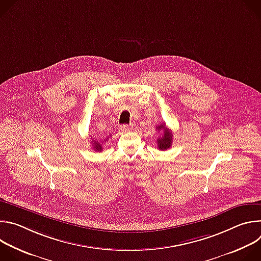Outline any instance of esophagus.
Masks as SVG:
<instances>
[{
  "label": "esophagus",
  "mask_w": 261,
  "mask_h": 261,
  "mask_svg": "<svg viewBox=\"0 0 261 261\" xmlns=\"http://www.w3.org/2000/svg\"><path fill=\"white\" fill-rule=\"evenodd\" d=\"M130 130H131V126H129V125H123V126L121 127V131L124 132V133H126V132L130 131Z\"/></svg>",
  "instance_id": "esophagus-1"
}]
</instances>
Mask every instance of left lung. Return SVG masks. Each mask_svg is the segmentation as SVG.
Listing matches in <instances>:
<instances>
[{"label": "left lung", "mask_w": 261, "mask_h": 261, "mask_svg": "<svg viewBox=\"0 0 261 261\" xmlns=\"http://www.w3.org/2000/svg\"><path fill=\"white\" fill-rule=\"evenodd\" d=\"M156 129H157V131L161 132L160 137H158V139H157L158 148L161 151L168 150L172 143V133L170 132V130L167 127H165L164 124L158 125L156 127Z\"/></svg>", "instance_id": "obj_1"}]
</instances>
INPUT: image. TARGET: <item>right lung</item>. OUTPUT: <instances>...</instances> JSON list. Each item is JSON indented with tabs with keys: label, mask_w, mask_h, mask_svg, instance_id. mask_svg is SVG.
I'll return each instance as SVG.
<instances>
[{
	"label": "right lung",
	"mask_w": 261,
	"mask_h": 261,
	"mask_svg": "<svg viewBox=\"0 0 261 261\" xmlns=\"http://www.w3.org/2000/svg\"><path fill=\"white\" fill-rule=\"evenodd\" d=\"M108 138H106L105 140H107ZM93 148H94V151H97V152H101L102 151V145H101V143L100 142H98V141H93Z\"/></svg>",
	"instance_id": "right-lung-1"
}]
</instances>
